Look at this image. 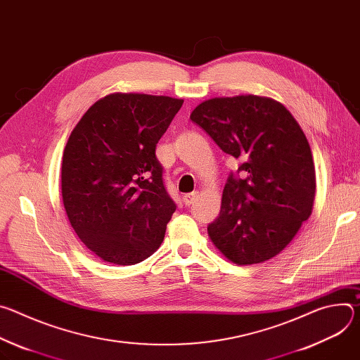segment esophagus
Returning <instances> with one entry per match:
<instances>
[{"label":"esophagus","instance_id":"esophagus-1","mask_svg":"<svg viewBox=\"0 0 360 360\" xmlns=\"http://www.w3.org/2000/svg\"><path fill=\"white\" fill-rule=\"evenodd\" d=\"M196 198H198V192L186 193V195H184V203L186 205V207H191V205L196 200Z\"/></svg>","mask_w":360,"mask_h":360}]
</instances>
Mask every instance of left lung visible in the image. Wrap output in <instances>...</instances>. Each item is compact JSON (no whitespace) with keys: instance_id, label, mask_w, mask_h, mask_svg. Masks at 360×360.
Instances as JSON below:
<instances>
[{"instance_id":"8db88e82","label":"left lung","mask_w":360,"mask_h":360,"mask_svg":"<svg viewBox=\"0 0 360 360\" xmlns=\"http://www.w3.org/2000/svg\"><path fill=\"white\" fill-rule=\"evenodd\" d=\"M191 121L239 161L208 225L214 245L238 265L274 258L312 214L315 165L302 128L279 102L256 95L208 99Z\"/></svg>"}]
</instances>
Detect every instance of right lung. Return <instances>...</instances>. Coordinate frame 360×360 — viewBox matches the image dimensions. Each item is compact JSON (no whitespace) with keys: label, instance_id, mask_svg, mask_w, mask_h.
<instances>
[{"label":"right lung","instance_id":"obj_1","mask_svg":"<svg viewBox=\"0 0 360 360\" xmlns=\"http://www.w3.org/2000/svg\"><path fill=\"white\" fill-rule=\"evenodd\" d=\"M184 99L111 94L70 135L63 157L68 219L101 259L135 265L155 252L176 210L155 155Z\"/></svg>","mask_w":360,"mask_h":360}]
</instances>
